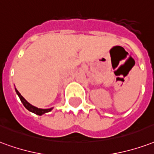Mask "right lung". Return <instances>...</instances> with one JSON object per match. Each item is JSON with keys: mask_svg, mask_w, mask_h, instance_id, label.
Instances as JSON below:
<instances>
[{"mask_svg": "<svg viewBox=\"0 0 154 154\" xmlns=\"http://www.w3.org/2000/svg\"><path fill=\"white\" fill-rule=\"evenodd\" d=\"M15 91H16L17 94L19 95V99H20V100H21V102L23 103V104L25 108L28 109V110H29L30 112H33V113H35V114L36 115H42V114H44V113H45V112H50V111H51V109H38V108H36V107H34V106H32V104H30V103H28V101L25 100L24 98L23 97L22 95H21V94H20L17 90H15Z\"/></svg>", "mask_w": 154, "mask_h": 154, "instance_id": "1", "label": "right lung"}]
</instances>
